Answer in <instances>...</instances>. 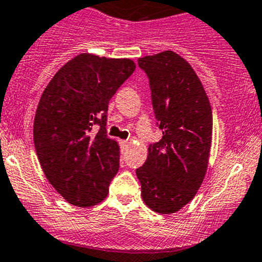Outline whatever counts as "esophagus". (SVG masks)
Returning <instances> with one entry per match:
<instances>
[{
	"mask_svg": "<svg viewBox=\"0 0 262 262\" xmlns=\"http://www.w3.org/2000/svg\"><path fill=\"white\" fill-rule=\"evenodd\" d=\"M120 143H121V145H123V146H128L129 145L128 141H120Z\"/></svg>",
	"mask_w": 262,
	"mask_h": 262,
	"instance_id": "1",
	"label": "esophagus"
}]
</instances>
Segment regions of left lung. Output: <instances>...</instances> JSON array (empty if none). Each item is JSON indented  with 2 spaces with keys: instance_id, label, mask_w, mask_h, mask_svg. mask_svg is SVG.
<instances>
[{
  "instance_id": "1",
  "label": "left lung",
  "mask_w": 262,
  "mask_h": 262,
  "mask_svg": "<svg viewBox=\"0 0 262 262\" xmlns=\"http://www.w3.org/2000/svg\"><path fill=\"white\" fill-rule=\"evenodd\" d=\"M150 81L151 99L163 136L148 146L136 169L148 208L161 214L180 211L204 180L212 142V108L191 66L174 51L139 58Z\"/></svg>"
}]
</instances>
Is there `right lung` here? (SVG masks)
I'll return each instance as SVG.
<instances>
[{
    "label": "right lung",
    "instance_id": "add662e5",
    "mask_svg": "<svg viewBox=\"0 0 262 262\" xmlns=\"http://www.w3.org/2000/svg\"><path fill=\"white\" fill-rule=\"evenodd\" d=\"M134 70L125 58L80 54L54 75L41 95L33 123L36 152L49 182L71 204L93 207L108 194L120 152L107 137V110Z\"/></svg>",
    "mask_w": 262,
    "mask_h": 262
}]
</instances>
